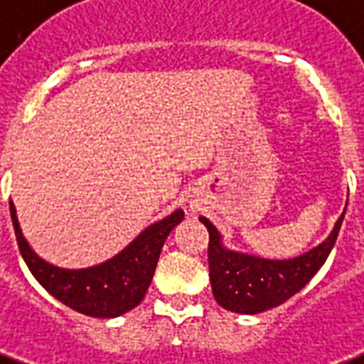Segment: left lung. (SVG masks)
Instances as JSON below:
<instances>
[{"instance_id": "left-lung-1", "label": "left lung", "mask_w": 364, "mask_h": 364, "mask_svg": "<svg viewBox=\"0 0 364 364\" xmlns=\"http://www.w3.org/2000/svg\"><path fill=\"white\" fill-rule=\"evenodd\" d=\"M343 214L346 208L323 243L289 260H269L228 249L213 222L201 216L199 220L208 230V272L214 300L228 311L241 315L262 314L287 302L325 264L336 243Z\"/></svg>"}]
</instances>
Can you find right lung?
<instances>
[{"label":"right lung","mask_w":364,"mask_h":364,"mask_svg":"<svg viewBox=\"0 0 364 364\" xmlns=\"http://www.w3.org/2000/svg\"><path fill=\"white\" fill-rule=\"evenodd\" d=\"M9 208L21 255L38 283L68 308L100 319L119 317L142 302L156 273L165 239L184 220V210L176 208L163 220L146 228L114 258L91 267L66 269L53 266L33 252L22 235L15 203L11 201Z\"/></svg>","instance_id":"obj_1"}]
</instances>
